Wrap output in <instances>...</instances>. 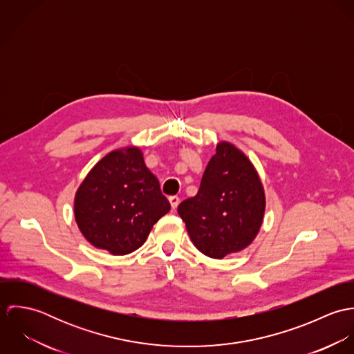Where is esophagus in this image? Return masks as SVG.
Returning a JSON list of instances; mask_svg holds the SVG:
<instances>
[{
	"instance_id": "34e87169",
	"label": "esophagus",
	"mask_w": 354,
	"mask_h": 354,
	"mask_svg": "<svg viewBox=\"0 0 354 354\" xmlns=\"http://www.w3.org/2000/svg\"><path fill=\"white\" fill-rule=\"evenodd\" d=\"M169 202H170L171 208L176 209L177 205H178V203H180V198H178V196H170V198H169Z\"/></svg>"
}]
</instances>
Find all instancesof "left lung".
<instances>
[{
    "label": "left lung",
    "instance_id": "left-lung-1",
    "mask_svg": "<svg viewBox=\"0 0 354 354\" xmlns=\"http://www.w3.org/2000/svg\"><path fill=\"white\" fill-rule=\"evenodd\" d=\"M261 181L245 153L230 143L216 146L196 196L180 203L194 245L208 257L223 259L248 247L264 215Z\"/></svg>",
    "mask_w": 354,
    "mask_h": 354
}]
</instances>
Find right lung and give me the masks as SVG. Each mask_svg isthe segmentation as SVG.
<instances>
[{"instance_id": "add662e5", "label": "right lung", "mask_w": 354, "mask_h": 354, "mask_svg": "<svg viewBox=\"0 0 354 354\" xmlns=\"http://www.w3.org/2000/svg\"><path fill=\"white\" fill-rule=\"evenodd\" d=\"M170 203L136 147L107 153L93 167L75 198V218L94 247L111 254L140 248Z\"/></svg>"}]
</instances>
